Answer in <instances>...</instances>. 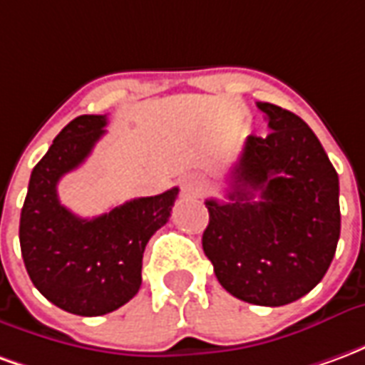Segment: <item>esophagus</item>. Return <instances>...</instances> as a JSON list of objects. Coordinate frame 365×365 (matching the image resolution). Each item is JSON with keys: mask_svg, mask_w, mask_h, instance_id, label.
Here are the masks:
<instances>
[{"mask_svg": "<svg viewBox=\"0 0 365 365\" xmlns=\"http://www.w3.org/2000/svg\"><path fill=\"white\" fill-rule=\"evenodd\" d=\"M180 185H182V191L185 195H195L201 191V180L197 175H183L180 180Z\"/></svg>", "mask_w": 365, "mask_h": 365, "instance_id": "esophagus-1", "label": "esophagus"}]
</instances>
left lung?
<instances>
[{
	"label": "left lung",
	"mask_w": 365,
	"mask_h": 365,
	"mask_svg": "<svg viewBox=\"0 0 365 365\" xmlns=\"http://www.w3.org/2000/svg\"><path fill=\"white\" fill-rule=\"evenodd\" d=\"M272 133L250 135L230 170L229 201L207 199L203 252L225 289L282 307L321 282L340 238L338 174L305 120L274 103Z\"/></svg>",
	"instance_id": "1"
}]
</instances>
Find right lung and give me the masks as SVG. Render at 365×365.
I'll list each match as a JSON object with an SVG mask.
<instances>
[{"label": "right lung", "mask_w": 365, "mask_h": 365, "mask_svg": "<svg viewBox=\"0 0 365 365\" xmlns=\"http://www.w3.org/2000/svg\"><path fill=\"white\" fill-rule=\"evenodd\" d=\"M105 125V115L70 120L33 170L21 209V254L31 282L51 303L80 317L111 313L138 293L144 248L168 222L180 191L130 199L93 219L62 205L60 178L90 156Z\"/></svg>", "instance_id": "add662e5"}]
</instances>
